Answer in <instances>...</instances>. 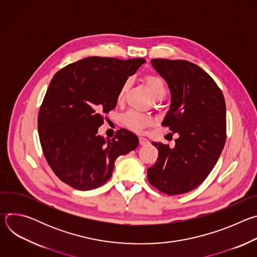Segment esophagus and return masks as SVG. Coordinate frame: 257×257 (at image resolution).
I'll return each mask as SVG.
<instances>
[{"label":"esophagus","instance_id":"obj_1","mask_svg":"<svg viewBox=\"0 0 257 257\" xmlns=\"http://www.w3.org/2000/svg\"><path fill=\"white\" fill-rule=\"evenodd\" d=\"M150 143V141L146 139V138H144V137H142V136H140L139 137V144L140 145H145V144H149Z\"/></svg>","mask_w":257,"mask_h":257}]
</instances>
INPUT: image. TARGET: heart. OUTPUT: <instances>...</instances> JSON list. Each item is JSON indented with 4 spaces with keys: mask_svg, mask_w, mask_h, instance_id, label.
I'll return each instance as SVG.
<instances>
[{
    "mask_svg": "<svg viewBox=\"0 0 257 257\" xmlns=\"http://www.w3.org/2000/svg\"><path fill=\"white\" fill-rule=\"evenodd\" d=\"M142 80L155 99L158 97L165 96L167 91V86L162 76L155 74V73H149V74H145L142 77ZM130 85H131V82L129 80H126L120 87L117 95V99L119 102L123 101V99L125 98V95ZM121 120H122V123L127 128L135 132H141L144 128L149 127L150 125L153 124V118L150 115H145L136 111L126 112L125 114L122 115Z\"/></svg>",
    "mask_w": 257,
    "mask_h": 257,
    "instance_id": "b5f03b06",
    "label": "heart"
}]
</instances>
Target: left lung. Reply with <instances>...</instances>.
Listing matches in <instances>:
<instances>
[{"label":"left lung","instance_id":"1","mask_svg":"<svg viewBox=\"0 0 257 257\" xmlns=\"http://www.w3.org/2000/svg\"><path fill=\"white\" fill-rule=\"evenodd\" d=\"M151 63L167 81L172 95L162 126L177 132L179 138L174 149L153 142L159 157L148 170V180L168 195L187 193L207 178L224 149L225 98L214 80L191 62L153 59Z\"/></svg>","mask_w":257,"mask_h":257}]
</instances>
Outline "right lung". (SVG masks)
Returning a JSON list of instances; mask_svg holds the SVG:
<instances>
[{"mask_svg": "<svg viewBox=\"0 0 257 257\" xmlns=\"http://www.w3.org/2000/svg\"><path fill=\"white\" fill-rule=\"evenodd\" d=\"M144 62L89 57L56 73L38 129L44 156L62 182L82 191L100 187L112 177L116 159L137 148V136L127 129L107 141L96 133L117 105L122 84Z\"/></svg>", "mask_w": 257, "mask_h": 257, "instance_id": "obj_1", "label": "right lung"}]
</instances>
